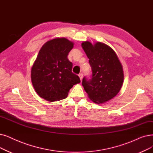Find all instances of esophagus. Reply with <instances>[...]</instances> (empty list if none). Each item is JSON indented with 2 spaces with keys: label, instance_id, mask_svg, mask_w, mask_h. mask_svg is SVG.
<instances>
[{
  "label": "esophagus",
  "instance_id": "obj_1",
  "mask_svg": "<svg viewBox=\"0 0 153 153\" xmlns=\"http://www.w3.org/2000/svg\"><path fill=\"white\" fill-rule=\"evenodd\" d=\"M79 78H80L81 81H82V77H83V74H82V73H81V74H79Z\"/></svg>",
  "mask_w": 153,
  "mask_h": 153
}]
</instances>
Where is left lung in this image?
I'll list each match as a JSON object with an SVG mask.
<instances>
[{
	"label": "left lung",
	"mask_w": 153,
	"mask_h": 153,
	"mask_svg": "<svg viewBox=\"0 0 153 153\" xmlns=\"http://www.w3.org/2000/svg\"><path fill=\"white\" fill-rule=\"evenodd\" d=\"M89 59L92 78L82 79V85L89 98L96 104H103L114 97L120 91L124 81L122 64L116 52L109 45L89 41L81 44Z\"/></svg>",
	"instance_id": "8db88e82"
}]
</instances>
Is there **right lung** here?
Returning <instances> with one entry per match:
<instances>
[{"label":"right lung","instance_id":"1","mask_svg":"<svg viewBox=\"0 0 153 153\" xmlns=\"http://www.w3.org/2000/svg\"><path fill=\"white\" fill-rule=\"evenodd\" d=\"M74 43L64 37L46 42L40 49L31 69V81L37 94L54 102L68 97L73 85L81 82L72 72L68 56Z\"/></svg>","mask_w":153,"mask_h":153}]
</instances>
